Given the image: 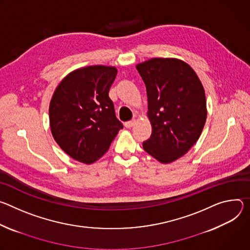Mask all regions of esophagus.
<instances>
[{
	"label": "esophagus",
	"instance_id": "1",
	"mask_svg": "<svg viewBox=\"0 0 250 250\" xmlns=\"http://www.w3.org/2000/svg\"><path fill=\"white\" fill-rule=\"evenodd\" d=\"M135 123H136V120L133 119V120H131V121L126 122V123H125V127L128 128V129H130V128H132V127L135 125Z\"/></svg>",
	"mask_w": 250,
	"mask_h": 250
}]
</instances>
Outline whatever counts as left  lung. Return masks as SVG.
<instances>
[{
    "mask_svg": "<svg viewBox=\"0 0 250 250\" xmlns=\"http://www.w3.org/2000/svg\"><path fill=\"white\" fill-rule=\"evenodd\" d=\"M145 82L147 116L152 126L144 150L163 164L184 156L197 143L206 124L205 89L187 62L155 58L136 65Z\"/></svg>",
    "mask_w": 250,
    "mask_h": 250,
    "instance_id": "obj_1",
    "label": "left lung"
}]
</instances>
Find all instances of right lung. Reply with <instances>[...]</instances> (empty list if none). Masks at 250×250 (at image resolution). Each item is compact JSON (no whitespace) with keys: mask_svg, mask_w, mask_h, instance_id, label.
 Instances as JSON below:
<instances>
[{"mask_svg":"<svg viewBox=\"0 0 250 250\" xmlns=\"http://www.w3.org/2000/svg\"><path fill=\"white\" fill-rule=\"evenodd\" d=\"M117 75L115 66L90 65L68 73L49 103L53 139L72 159L93 164L109 149L122 123L108 96Z\"/></svg>","mask_w":250,"mask_h":250,"instance_id":"right-lung-1","label":"right lung"}]
</instances>
